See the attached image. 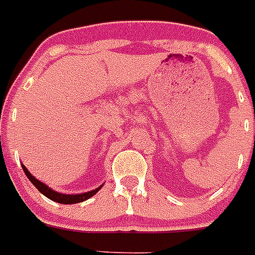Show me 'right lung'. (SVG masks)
Here are the masks:
<instances>
[{
    "instance_id": "obj_1",
    "label": "right lung",
    "mask_w": 255,
    "mask_h": 255,
    "mask_svg": "<svg viewBox=\"0 0 255 255\" xmlns=\"http://www.w3.org/2000/svg\"><path fill=\"white\" fill-rule=\"evenodd\" d=\"M22 170H24L25 175L28 176V179L30 180L31 184H33V185H34L35 188H37L38 190L42 193V194L46 195L47 198H49V199L53 200V202H57V203H62V204L80 203V202H84V200H87V199H89L91 197H93L97 191L101 189V186H100V188L94 189V190H92V191H88V193H83V194H75V195L61 194V193H57V191L52 190L51 188H48V186H47L46 184H43V182H40L39 180L35 179L34 176H31V173L26 170V167L24 166V164H22Z\"/></svg>"
}]
</instances>
